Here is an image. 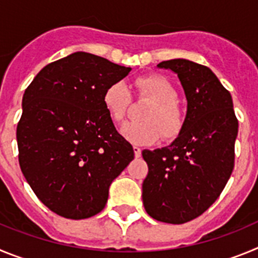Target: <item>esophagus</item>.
<instances>
[{
  "instance_id": "esophagus-1",
  "label": "esophagus",
  "mask_w": 258,
  "mask_h": 258,
  "mask_svg": "<svg viewBox=\"0 0 258 258\" xmlns=\"http://www.w3.org/2000/svg\"><path fill=\"white\" fill-rule=\"evenodd\" d=\"M134 153H135V157H136V158L141 157V149L139 148V146H136V145L134 146Z\"/></svg>"
}]
</instances>
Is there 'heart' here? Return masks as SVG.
<instances>
[{
	"label": "heart",
	"instance_id": "1",
	"mask_svg": "<svg viewBox=\"0 0 258 258\" xmlns=\"http://www.w3.org/2000/svg\"><path fill=\"white\" fill-rule=\"evenodd\" d=\"M139 94L154 101L146 110V122H127L120 127V135L135 145H152L164 135L173 138L182 126V115L176 105L177 92L173 86L159 76H146L136 80ZM103 103L114 122H120L131 103V91L122 81L113 82L105 89Z\"/></svg>",
	"mask_w": 258,
	"mask_h": 258
}]
</instances>
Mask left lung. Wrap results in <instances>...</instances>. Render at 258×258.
<instances>
[{
    "mask_svg": "<svg viewBox=\"0 0 258 258\" xmlns=\"http://www.w3.org/2000/svg\"><path fill=\"white\" fill-rule=\"evenodd\" d=\"M157 67L177 74L187 108L172 143L143 150L149 167L143 203L153 219L184 224L207 211L224 190L234 168L238 120L230 92L210 68L186 59Z\"/></svg>",
    "mask_w": 258,
    "mask_h": 258,
    "instance_id": "8db88e82",
    "label": "left lung"
}]
</instances>
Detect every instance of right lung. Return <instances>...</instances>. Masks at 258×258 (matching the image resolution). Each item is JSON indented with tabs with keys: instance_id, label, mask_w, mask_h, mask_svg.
<instances>
[{
	"instance_id": "obj_1",
	"label": "right lung",
	"mask_w": 258,
	"mask_h": 258,
	"mask_svg": "<svg viewBox=\"0 0 258 258\" xmlns=\"http://www.w3.org/2000/svg\"><path fill=\"white\" fill-rule=\"evenodd\" d=\"M131 68L73 52L41 69L23 95L16 128L25 180L48 210L81 220L105 207L109 186L134 159L103 103Z\"/></svg>"
}]
</instances>
